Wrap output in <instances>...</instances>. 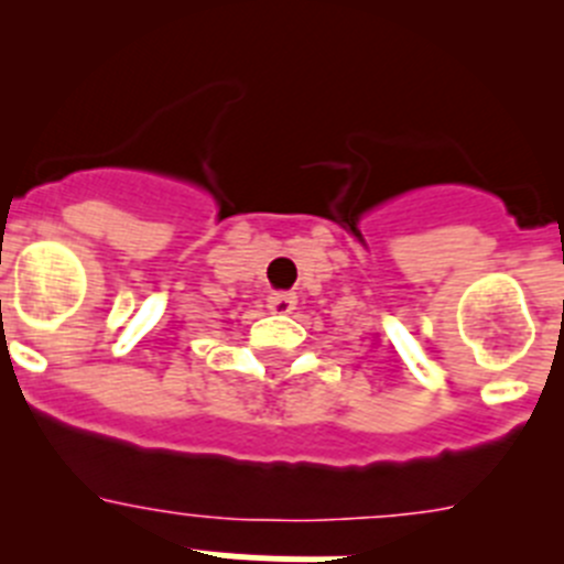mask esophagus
I'll use <instances>...</instances> for the list:
<instances>
[{
  "label": "esophagus",
  "instance_id": "1",
  "mask_svg": "<svg viewBox=\"0 0 564 564\" xmlns=\"http://www.w3.org/2000/svg\"><path fill=\"white\" fill-rule=\"evenodd\" d=\"M268 307H271L273 313H291L293 307H296V296L288 291H273L271 296H268Z\"/></svg>",
  "mask_w": 564,
  "mask_h": 564
}]
</instances>
